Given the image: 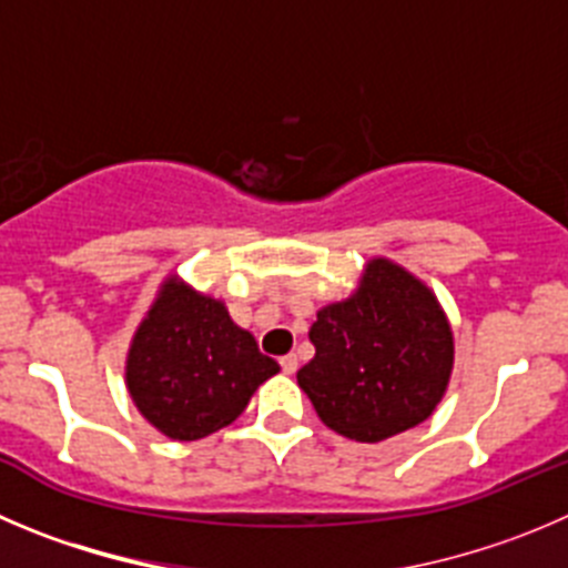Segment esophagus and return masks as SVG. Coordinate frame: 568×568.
Wrapping results in <instances>:
<instances>
[{
	"label": "esophagus",
	"mask_w": 568,
	"mask_h": 568,
	"mask_svg": "<svg viewBox=\"0 0 568 568\" xmlns=\"http://www.w3.org/2000/svg\"><path fill=\"white\" fill-rule=\"evenodd\" d=\"M296 367H300V362H296V356H285L280 358V369H283L285 375H294Z\"/></svg>",
	"instance_id": "1"
}]
</instances>
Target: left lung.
<instances>
[{
  "instance_id": "obj_1",
  "label": "left lung",
  "mask_w": 568,
  "mask_h": 568,
  "mask_svg": "<svg viewBox=\"0 0 568 568\" xmlns=\"http://www.w3.org/2000/svg\"><path fill=\"white\" fill-rule=\"evenodd\" d=\"M316 356L296 373L327 428L381 443L426 420L454 364L437 300L389 260H373L358 294L327 305L308 333Z\"/></svg>"
}]
</instances>
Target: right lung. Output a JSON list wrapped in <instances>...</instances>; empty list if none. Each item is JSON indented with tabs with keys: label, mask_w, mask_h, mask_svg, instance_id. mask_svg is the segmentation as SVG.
Segmentation results:
<instances>
[{
	"label": "right lung",
	"mask_w": 568,
	"mask_h": 568,
	"mask_svg": "<svg viewBox=\"0 0 568 568\" xmlns=\"http://www.w3.org/2000/svg\"><path fill=\"white\" fill-rule=\"evenodd\" d=\"M280 369L221 302L168 280L129 353V392L171 439H201L230 426L260 384Z\"/></svg>",
	"instance_id": "right-lung-1"
}]
</instances>
